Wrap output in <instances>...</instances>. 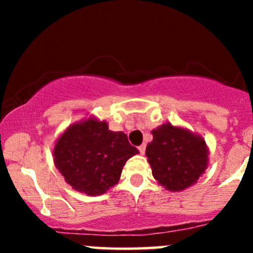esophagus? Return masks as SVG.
Listing matches in <instances>:
<instances>
[{
	"label": "esophagus",
	"instance_id": "obj_1",
	"mask_svg": "<svg viewBox=\"0 0 253 253\" xmlns=\"http://www.w3.org/2000/svg\"><path fill=\"white\" fill-rule=\"evenodd\" d=\"M138 149H139L140 154H144V152H146V144H140V146L138 147Z\"/></svg>",
	"mask_w": 253,
	"mask_h": 253
}]
</instances>
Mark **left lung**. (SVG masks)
Instances as JSON below:
<instances>
[{
    "mask_svg": "<svg viewBox=\"0 0 253 253\" xmlns=\"http://www.w3.org/2000/svg\"><path fill=\"white\" fill-rule=\"evenodd\" d=\"M146 156L152 175L169 191L194 185L208 167V147L200 135L167 123L152 130Z\"/></svg>",
    "mask_w": 253,
    "mask_h": 253,
    "instance_id": "1",
    "label": "left lung"
}]
</instances>
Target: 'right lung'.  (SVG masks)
Returning a JSON list of instances; mask_svg holds the SVG:
<instances>
[{
    "label": "right lung",
    "mask_w": 253,
    "mask_h": 253,
    "mask_svg": "<svg viewBox=\"0 0 253 253\" xmlns=\"http://www.w3.org/2000/svg\"><path fill=\"white\" fill-rule=\"evenodd\" d=\"M139 153L123 131L88 118L67 128L55 143L54 165L67 184L87 195H101L118 184L125 162Z\"/></svg>",
    "instance_id": "1"
}]
</instances>
